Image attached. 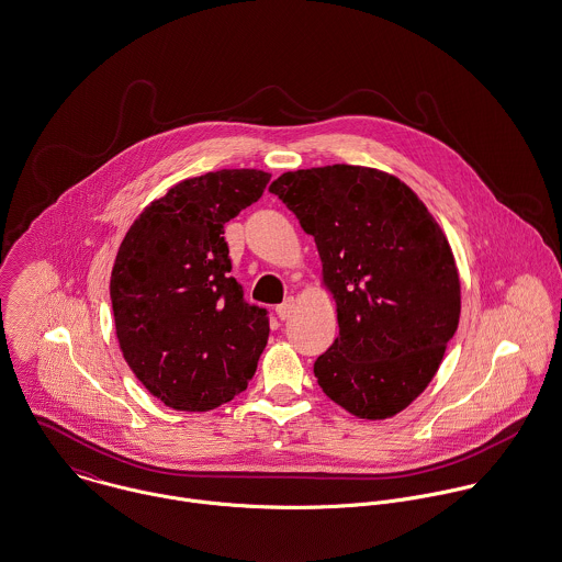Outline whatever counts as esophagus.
I'll return each instance as SVG.
<instances>
[{
	"mask_svg": "<svg viewBox=\"0 0 562 562\" xmlns=\"http://www.w3.org/2000/svg\"><path fill=\"white\" fill-rule=\"evenodd\" d=\"M276 312H278L280 318H291L293 312H295V297H286V300L276 308Z\"/></svg>",
	"mask_w": 562,
	"mask_h": 562,
	"instance_id": "obj_1",
	"label": "esophagus"
}]
</instances>
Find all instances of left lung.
I'll use <instances>...</instances> for the list:
<instances>
[{
    "label": "left lung",
    "mask_w": 562,
    "mask_h": 562,
    "mask_svg": "<svg viewBox=\"0 0 562 562\" xmlns=\"http://www.w3.org/2000/svg\"><path fill=\"white\" fill-rule=\"evenodd\" d=\"M276 193L314 237L338 338L316 358L321 390L349 414L385 420L436 376L461 314L450 244L394 175L334 164L284 172Z\"/></svg>",
    "instance_id": "left-lung-1"
}]
</instances>
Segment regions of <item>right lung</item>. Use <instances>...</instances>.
<instances>
[{
	"mask_svg": "<svg viewBox=\"0 0 562 562\" xmlns=\"http://www.w3.org/2000/svg\"><path fill=\"white\" fill-rule=\"evenodd\" d=\"M269 179L248 168L186 179L135 217L119 248L110 280L116 338L128 369L172 409H215L256 371L269 318L231 278L222 235Z\"/></svg>",
	"mask_w": 562,
	"mask_h": 562,
	"instance_id": "add662e5",
	"label": "right lung"
}]
</instances>
